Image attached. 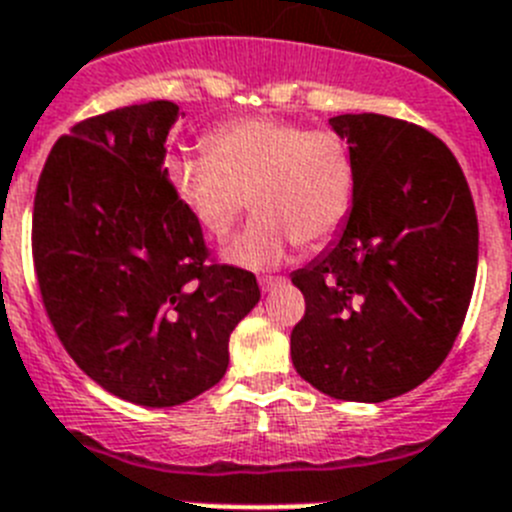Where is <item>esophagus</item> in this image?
Segmentation results:
<instances>
[{
  "instance_id": "obj_1",
  "label": "esophagus",
  "mask_w": 512,
  "mask_h": 512,
  "mask_svg": "<svg viewBox=\"0 0 512 512\" xmlns=\"http://www.w3.org/2000/svg\"><path fill=\"white\" fill-rule=\"evenodd\" d=\"M259 284H261V289H264V292H271V289L277 287V284H282V277H261Z\"/></svg>"
}]
</instances>
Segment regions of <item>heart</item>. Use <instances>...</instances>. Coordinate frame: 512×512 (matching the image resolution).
<instances>
[{"label": "heart", "instance_id": "b5f03b06", "mask_svg": "<svg viewBox=\"0 0 512 512\" xmlns=\"http://www.w3.org/2000/svg\"><path fill=\"white\" fill-rule=\"evenodd\" d=\"M166 182L207 233L225 235L243 210L251 223L225 243L223 259L264 271L292 248H318L338 233L354 202L356 169L346 140L277 117L225 122L207 135V153L171 156Z\"/></svg>", "mask_w": 512, "mask_h": 512}]
</instances>
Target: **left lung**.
<instances>
[{"mask_svg":"<svg viewBox=\"0 0 512 512\" xmlns=\"http://www.w3.org/2000/svg\"><path fill=\"white\" fill-rule=\"evenodd\" d=\"M351 148L346 223L292 284L305 318L292 364L323 395L384 402L436 372L459 336L477 279V212L454 153L387 115L330 117Z\"/></svg>","mask_w":512,"mask_h":512,"instance_id":"1","label":"left lung"}]
</instances>
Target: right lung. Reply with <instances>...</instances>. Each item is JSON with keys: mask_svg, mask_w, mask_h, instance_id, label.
<instances>
[{"mask_svg": "<svg viewBox=\"0 0 512 512\" xmlns=\"http://www.w3.org/2000/svg\"><path fill=\"white\" fill-rule=\"evenodd\" d=\"M176 120L179 107L156 99L79 122L35 192L45 312L81 372L143 408L215 387L230 333L261 300L251 271L207 264L200 223L166 182Z\"/></svg>", "mask_w": 512, "mask_h": 512, "instance_id": "obj_1", "label": "right lung"}]
</instances>
